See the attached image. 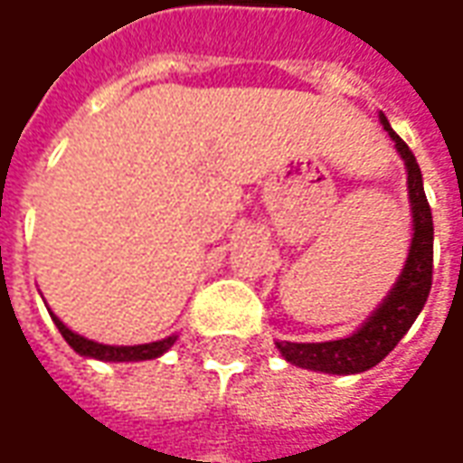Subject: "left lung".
Here are the masks:
<instances>
[{
	"mask_svg": "<svg viewBox=\"0 0 463 463\" xmlns=\"http://www.w3.org/2000/svg\"><path fill=\"white\" fill-rule=\"evenodd\" d=\"M383 130L396 143L398 156L403 158L408 176V203H411V247L403 269L398 274L396 285L385 295L383 302L365 317L358 330L340 340L327 343H287L277 340L274 345L282 358L298 368L333 375H353L371 371L398 345V340L416 323L419 312L426 305L431 292L433 274V219L431 206L423 191V176L403 138L391 128L388 118L381 113Z\"/></svg>",
	"mask_w": 463,
	"mask_h": 463,
	"instance_id": "left-lung-1",
	"label": "left lung"
}]
</instances>
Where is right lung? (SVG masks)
Returning <instances> with one entry per match:
<instances>
[{
    "label": "right lung",
    "instance_id": "obj_1",
    "mask_svg": "<svg viewBox=\"0 0 463 463\" xmlns=\"http://www.w3.org/2000/svg\"><path fill=\"white\" fill-rule=\"evenodd\" d=\"M47 310H50V307H47ZM50 315H52V323L57 325V330H60L62 337L67 340V345L72 347L78 355L92 360H103V363H138V360L161 358V355L168 353L171 345L178 340V335H168L164 340L143 343V345H103V343H95V340H88V337H82V335L72 333L52 310H50Z\"/></svg>",
    "mask_w": 463,
    "mask_h": 463
}]
</instances>
